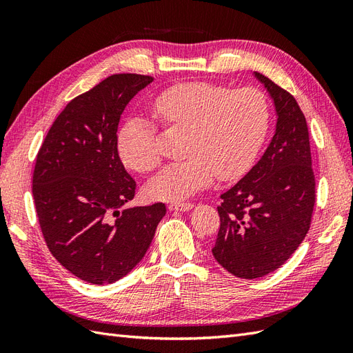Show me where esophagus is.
<instances>
[{
  "mask_svg": "<svg viewBox=\"0 0 353 353\" xmlns=\"http://www.w3.org/2000/svg\"><path fill=\"white\" fill-rule=\"evenodd\" d=\"M194 208L193 203H170L168 206L169 210H175V212H188Z\"/></svg>",
  "mask_w": 353,
  "mask_h": 353,
  "instance_id": "obj_1",
  "label": "esophagus"
}]
</instances>
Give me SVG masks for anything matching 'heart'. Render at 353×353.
<instances>
[{"label": "heart", "instance_id": "1", "mask_svg": "<svg viewBox=\"0 0 353 353\" xmlns=\"http://www.w3.org/2000/svg\"><path fill=\"white\" fill-rule=\"evenodd\" d=\"M165 126L188 131L185 160L166 166L145 187L154 200H183L209 187L215 178L234 181L254 165L270 130V105L258 90H234L209 82H183L153 100ZM117 153L137 172L160 163L154 125L130 117L117 132Z\"/></svg>", "mask_w": 353, "mask_h": 353}]
</instances>
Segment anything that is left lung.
<instances>
[{"label": "left lung", "instance_id": "obj_1", "mask_svg": "<svg viewBox=\"0 0 353 353\" xmlns=\"http://www.w3.org/2000/svg\"><path fill=\"white\" fill-rule=\"evenodd\" d=\"M275 105V134L261 160L221 194L213 256L230 274L253 280L290 258L311 227L315 176L305 114L290 92L254 72Z\"/></svg>", "mask_w": 353, "mask_h": 353}]
</instances>
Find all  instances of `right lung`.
<instances>
[{"label":"right lung","instance_id":"obj_1","mask_svg":"<svg viewBox=\"0 0 353 353\" xmlns=\"http://www.w3.org/2000/svg\"><path fill=\"white\" fill-rule=\"evenodd\" d=\"M152 77L119 73L74 97L42 143L32 194L51 254L78 279L110 284L140 262L166 206L125 208L135 181L117 153V126Z\"/></svg>","mask_w":353,"mask_h":353}]
</instances>
